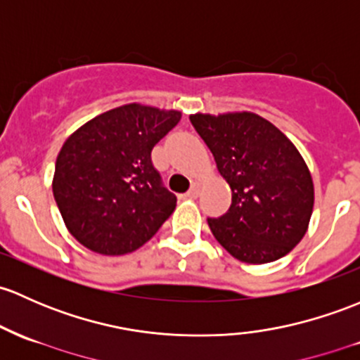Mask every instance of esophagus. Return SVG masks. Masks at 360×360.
<instances>
[{
	"label": "esophagus",
	"mask_w": 360,
	"mask_h": 360,
	"mask_svg": "<svg viewBox=\"0 0 360 360\" xmlns=\"http://www.w3.org/2000/svg\"><path fill=\"white\" fill-rule=\"evenodd\" d=\"M198 195H200V183H193L191 190L186 193V196L188 198H196Z\"/></svg>",
	"instance_id": "obj_1"
}]
</instances>
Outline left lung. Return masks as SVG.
I'll return each instance as SVG.
<instances>
[{"instance_id": "1", "label": "left lung", "mask_w": 360, "mask_h": 360, "mask_svg": "<svg viewBox=\"0 0 360 360\" xmlns=\"http://www.w3.org/2000/svg\"><path fill=\"white\" fill-rule=\"evenodd\" d=\"M190 120L233 191L229 210L209 219L215 240L247 264L290 253L314 209L312 176L297 146L252 112L193 113Z\"/></svg>"}]
</instances>
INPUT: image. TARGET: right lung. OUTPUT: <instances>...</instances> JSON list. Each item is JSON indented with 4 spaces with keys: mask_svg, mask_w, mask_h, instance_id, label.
Segmentation results:
<instances>
[{
    "mask_svg": "<svg viewBox=\"0 0 360 360\" xmlns=\"http://www.w3.org/2000/svg\"><path fill=\"white\" fill-rule=\"evenodd\" d=\"M181 112L129 103L100 113L67 138L56 157L53 196L67 229L100 255L146 243L176 209L151 150Z\"/></svg>",
    "mask_w": 360,
    "mask_h": 360,
    "instance_id": "1",
    "label": "right lung"
}]
</instances>
